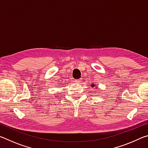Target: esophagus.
<instances>
[{
	"mask_svg": "<svg viewBox=\"0 0 148 148\" xmlns=\"http://www.w3.org/2000/svg\"><path fill=\"white\" fill-rule=\"evenodd\" d=\"M74 82L76 84H79L81 83V79H77L74 80Z\"/></svg>",
	"mask_w": 148,
	"mask_h": 148,
	"instance_id": "34e87169",
	"label": "esophagus"
}]
</instances>
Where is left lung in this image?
<instances>
[{
  "label": "left lung",
  "instance_id": "1",
  "mask_svg": "<svg viewBox=\"0 0 148 148\" xmlns=\"http://www.w3.org/2000/svg\"><path fill=\"white\" fill-rule=\"evenodd\" d=\"M94 86V84H92V86H92V87H94V86Z\"/></svg>",
  "mask_w": 148,
  "mask_h": 148
}]
</instances>
